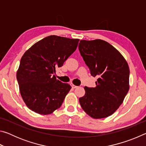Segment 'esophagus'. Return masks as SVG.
I'll return each instance as SVG.
<instances>
[{
  "mask_svg": "<svg viewBox=\"0 0 146 146\" xmlns=\"http://www.w3.org/2000/svg\"><path fill=\"white\" fill-rule=\"evenodd\" d=\"M71 87H72V88H73V89H75L78 87V86L74 85V84H71Z\"/></svg>",
  "mask_w": 146,
  "mask_h": 146,
  "instance_id": "esophagus-1",
  "label": "esophagus"
}]
</instances>
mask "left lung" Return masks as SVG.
<instances>
[{
	"mask_svg": "<svg viewBox=\"0 0 146 146\" xmlns=\"http://www.w3.org/2000/svg\"><path fill=\"white\" fill-rule=\"evenodd\" d=\"M78 49L91 75L98 77L95 88L84 87L85 95L79 98L81 107L93 118L108 117L129 91V66L119 51L104 40H82Z\"/></svg>",
	"mask_w": 146,
	"mask_h": 146,
	"instance_id": "obj_1",
	"label": "left lung"
}]
</instances>
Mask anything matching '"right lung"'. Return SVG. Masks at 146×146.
Listing matches in <instances>:
<instances>
[{
	"instance_id": "1",
	"label": "right lung",
	"mask_w": 146,
	"mask_h": 146,
	"mask_svg": "<svg viewBox=\"0 0 146 146\" xmlns=\"http://www.w3.org/2000/svg\"><path fill=\"white\" fill-rule=\"evenodd\" d=\"M78 42L79 39L51 35L24 53L17 79L23 99L31 111L48 115L62 104L71 87L56 78L55 70L76 50Z\"/></svg>"
}]
</instances>
